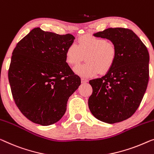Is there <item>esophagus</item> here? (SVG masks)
<instances>
[{
	"label": "esophagus",
	"mask_w": 154,
	"mask_h": 154,
	"mask_svg": "<svg viewBox=\"0 0 154 154\" xmlns=\"http://www.w3.org/2000/svg\"><path fill=\"white\" fill-rule=\"evenodd\" d=\"M81 81H82V83L84 84V83H86V82H88V80L87 79H86V78H82Z\"/></svg>",
	"instance_id": "esophagus-1"
}]
</instances>
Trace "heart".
<instances>
[{"label":"heart","mask_w":154,"mask_h":154,"mask_svg":"<svg viewBox=\"0 0 154 154\" xmlns=\"http://www.w3.org/2000/svg\"><path fill=\"white\" fill-rule=\"evenodd\" d=\"M85 56L86 63L76 66L75 73L86 77H93L98 72L104 74L114 63L116 48L104 38L83 36L78 40L77 45L71 44L66 51V61L71 66L77 65Z\"/></svg>","instance_id":"1"}]
</instances>
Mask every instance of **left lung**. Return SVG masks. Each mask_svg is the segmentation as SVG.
I'll list each match as a JSON object with an SVG mask.
<instances>
[{
    "instance_id": "left-lung-1",
    "label": "left lung",
    "mask_w": 154,
    "mask_h": 154,
    "mask_svg": "<svg viewBox=\"0 0 154 154\" xmlns=\"http://www.w3.org/2000/svg\"><path fill=\"white\" fill-rule=\"evenodd\" d=\"M93 36L111 41L116 48V57L104 76L89 81L93 88L89 109L100 121L120 122L131 117L140 104L149 82V54L129 29L108 28Z\"/></svg>"
}]
</instances>
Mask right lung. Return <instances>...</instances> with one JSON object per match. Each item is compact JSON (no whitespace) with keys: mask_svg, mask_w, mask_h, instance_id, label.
I'll return each instance as SVG.
<instances>
[{"mask_svg":"<svg viewBox=\"0 0 154 154\" xmlns=\"http://www.w3.org/2000/svg\"><path fill=\"white\" fill-rule=\"evenodd\" d=\"M75 38L36 27L13 50L8 70L11 94L18 109L34 123L57 122L81 84L66 61V50Z\"/></svg>","mask_w":154,"mask_h":154,"instance_id":"add662e5","label":"right lung"}]
</instances>
